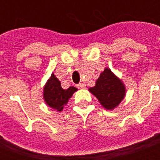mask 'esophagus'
<instances>
[{
	"label": "esophagus",
	"mask_w": 160,
	"mask_h": 160,
	"mask_svg": "<svg viewBox=\"0 0 160 160\" xmlns=\"http://www.w3.org/2000/svg\"><path fill=\"white\" fill-rule=\"evenodd\" d=\"M78 88H80V89H84V88H86V84H84V83H80V84H78Z\"/></svg>",
	"instance_id": "esophagus-1"
}]
</instances>
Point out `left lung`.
I'll list each match as a JSON object with an SVG mask.
<instances>
[{
  "label": "left lung",
  "mask_w": 160,
  "mask_h": 160,
  "mask_svg": "<svg viewBox=\"0 0 160 160\" xmlns=\"http://www.w3.org/2000/svg\"><path fill=\"white\" fill-rule=\"evenodd\" d=\"M88 90L97 98L102 107L108 111L116 109L126 96V87L122 80L109 68H104L95 86Z\"/></svg>",
  "instance_id": "left-lung-1"
}]
</instances>
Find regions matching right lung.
Here are the masks:
<instances>
[{"mask_svg": "<svg viewBox=\"0 0 160 160\" xmlns=\"http://www.w3.org/2000/svg\"><path fill=\"white\" fill-rule=\"evenodd\" d=\"M78 89L74 87H69L68 89H63L60 80L54 73H51L42 89V98L45 104L53 110L61 112L63 108L77 92Z\"/></svg>", "mask_w": 160, "mask_h": 160, "instance_id": "1", "label": "right lung"}]
</instances>
